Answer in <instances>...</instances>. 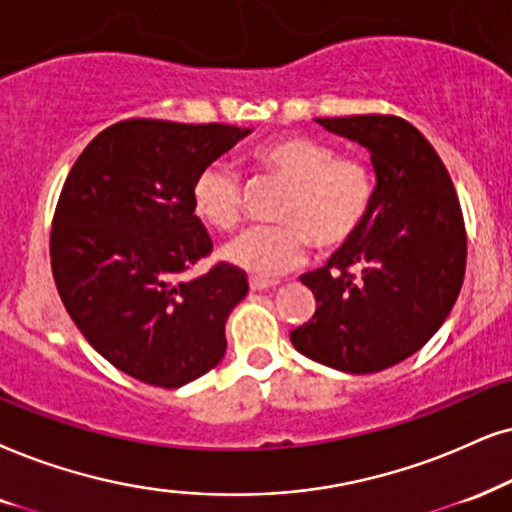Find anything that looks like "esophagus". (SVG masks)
<instances>
[{
    "instance_id": "1",
    "label": "esophagus",
    "mask_w": 512,
    "mask_h": 512,
    "mask_svg": "<svg viewBox=\"0 0 512 512\" xmlns=\"http://www.w3.org/2000/svg\"><path fill=\"white\" fill-rule=\"evenodd\" d=\"M278 281H269V278H257L252 276L250 278V288L252 290H269V288H276Z\"/></svg>"
}]
</instances>
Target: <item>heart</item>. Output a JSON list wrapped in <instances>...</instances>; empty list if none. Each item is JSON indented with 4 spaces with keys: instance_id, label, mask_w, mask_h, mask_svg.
I'll return each instance as SVG.
<instances>
[{
    "instance_id": "1",
    "label": "heart",
    "mask_w": 512,
    "mask_h": 512,
    "mask_svg": "<svg viewBox=\"0 0 512 512\" xmlns=\"http://www.w3.org/2000/svg\"><path fill=\"white\" fill-rule=\"evenodd\" d=\"M252 165L286 186L278 200L276 226L243 231L222 248V257L255 276H276L304 260L307 243L316 252L345 248L359 236L375 203L373 167L361 155H338L331 141L302 137L271 139L252 151ZM196 215L212 229L241 222L243 186L224 163H210L191 186Z\"/></svg>"
}]
</instances>
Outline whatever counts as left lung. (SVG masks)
Segmentation results:
<instances>
[{"label": "left lung", "mask_w": 512, "mask_h": 512, "mask_svg": "<svg viewBox=\"0 0 512 512\" xmlns=\"http://www.w3.org/2000/svg\"><path fill=\"white\" fill-rule=\"evenodd\" d=\"M316 122L371 153L375 203L352 243L300 276L316 312L290 342L323 366L378 373L416 354L461 293L468 255L461 203L437 151L411 122L397 115Z\"/></svg>", "instance_id": "obj_1"}]
</instances>
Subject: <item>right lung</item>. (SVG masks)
Wrapping results in <instances>:
<instances>
[{"mask_svg": "<svg viewBox=\"0 0 512 512\" xmlns=\"http://www.w3.org/2000/svg\"><path fill=\"white\" fill-rule=\"evenodd\" d=\"M252 129L122 120L75 160L51 226V271L70 319L96 352L146 385L181 387L222 361L224 326L248 278L217 262L196 217L198 172Z\"/></svg>", "mask_w": 512, "mask_h": 512, "instance_id": "right-lung-1", "label": "right lung"}]
</instances>
